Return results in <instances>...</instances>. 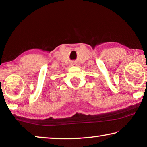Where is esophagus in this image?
I'll return each mask as SVG.
<instances>
[{
  "label": "esophagus",
  "instance_id": "34e87169",
  "mask_svg": "<svg viewBox=\"0 0 147 147\" xmlns=\"http://www.w3.org/2000/svg\"><path fill=\"white\" fill-rule=\"evenodd\" d=\"M71 65H72V66H73V67H75V66H76V62H73V63H71Z\"/></svg>",
  "mask_w": 147,
  "mask_h": 147
}]
</instances>
